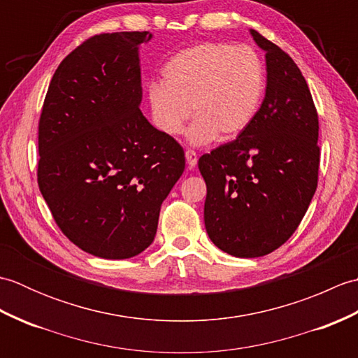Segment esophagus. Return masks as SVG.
I'll use <instances>...</instances> for the list:
<instances>
[{
    "instance_id": "obj_1",
    "label": "esophagus",
    "mask_w": 358,
    "mask_h": 358,
    "mask_svg": "<svg viewBox=\"0 0 358 358\" xmlns=\"http://www.w3.org/2000/svg\"><path fill=\"white\" fill-rule=\"evenodd\" d=\"M186 162H187V166L191 167V169H194V167L196 166V162H199V158H196V154L194 150L187 149L186 150Z\"/></svg>"
}]
</instances>
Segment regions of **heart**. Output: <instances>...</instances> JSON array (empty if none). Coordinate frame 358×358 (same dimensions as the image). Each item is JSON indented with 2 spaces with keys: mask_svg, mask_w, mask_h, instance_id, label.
I'll return each mask as SVG.
<instances>
[{
  "mask_svg": "<svg viewBox=\"0 0 358 358\" xmlns=\"http://www.w3.org/2000/svg\"><path fill=\"white\" fill-rule=\"evenodd\" d=\"M163 85L149 86L155 126L164 135L183 132L192 112L196 120L187 140L203 146L245 132L260 106L264 69L257 52L231 43H201L181 50L162 71Z\"/></svg>",
  "mask_w": 358,
  "mask_h": 358,
  "instance_id": "b5f03b06",
  "label": "heart"
}]
</instances>
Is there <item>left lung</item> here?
Returning <instances> with one entry per match:
<instances>
[{"instance_id":"8db88e82","label":"left lung","mask_w":358,"mask_h":358,"mask_svg":"<svg viewBox=\"0 0 358 358\" xmlns=\"http://www.w3.org/2000/svg\"><path fill=\"white\" fill-rule=\"evenodd\" d=\"M266 52L264 100L245 132L199 159L204 226L223 252L271 254L295 232L318 183V115L294 59L250 29Z\"/></svg>"}]
</instances>
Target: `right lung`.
Instances as JSON below:
<instances>
[{"mask_svg": "<svg viewBox=\"0 0 358 358\" xmlns=\"http://www.w3.org/2000/svg\"><path fill=\"white\" fill-rule=\"evenodd\" d=\"M149 32L90 36L58 66L38 124V186L87 254L123 260L155 238L185 150L140 110L138 45Z\"/></svg>", "mask_w": 358, "mask_h": 358, "instance_id": "1", "label": "right lung"}]
</instances>
